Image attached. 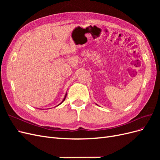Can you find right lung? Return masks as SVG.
<instances>
[{"label":"right lung","mask_w":160,"mask_h":160,"mask_svg":"<svg viewBox=\"0 0 160 160\" xmlns=\"http://www.w3.org/2000/svg\"><path fill=\"white\" fill-rule=\"evenodd\" d=\"M66 96H67V94L65 95V98H64L63 100H62V101H65V98H66ZM61 103H60V104H61ZM60 104H59V105H60Z\"/></svg>","instance_id":"add662e5"}]
</instances>
